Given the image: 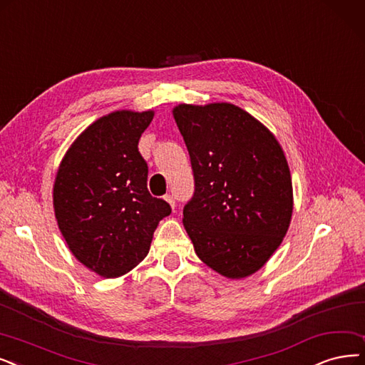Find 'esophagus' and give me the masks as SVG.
<instances>
[{
  "label": "esophagus",
  "mask_w": 365,
  "mask_h": 365,
  "mask_svg": "<svg viewBox=\"0 0 365 365\" xmlns=\"http://www.w3.org/2000/svg\"><path fill=\"white\" fill-rule=\"evenodd\" d=\"M165 200L169 203V205H170V208H172V210H175V199H173V196H170V195H166V196H165Z\"/></svg>",
  "instance_id": "1"
}]
</instances>
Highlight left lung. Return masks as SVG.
Wrapping results in <instances>:
<instances>
[{"label":"left lung","instance_id":"1","mask_svg":"<svg viewBox=\"0 0 365 365\" xmlns=\"http://www.w3.org/2000/svg\"><path fill=\"white\" fill-rule=\"evenodd\" d=\"M190 154L195 196L182 225L197 257L230 280L264 267L294 211L284 151L253 115L227 101L172 109Z\"/></svg>","mask_w":365,"mask_h":365}]
</instances>
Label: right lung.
Returning <instances> with one entry per match:
<instances>
[{
    "mask_svg": "<svg viewBox=\"0 0 365 365\" xmlns=\"http://www.w3.org/2000/svg\"><path fill=\"white\" fill-rule=\"evenodd\" d=\"M154 110H115L70 145L53 181V212L68 250L105 279L147 257L169 203L148 192V166L138 143Z\"/></svg>",
    "mask_w": 365,
    "mask_h": 365,
    "instance_id": "right-lung-1",
    "label": "right lung"
}]
</instances>
